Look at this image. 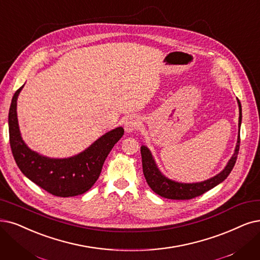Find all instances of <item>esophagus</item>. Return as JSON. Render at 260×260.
<instances>
[{"label":"esophagus","instance_id":"34e87169","mask_svg":"<svg viewBox=\"0 0 260 260\" xmlns=\"http://www.w3.org/2000/svg\"><path fill=\"white\" fill-rule=\"evenodd\" d=\"M141 121L137 117H129L126 121H124V130L127 132H132L137 130L140 127Z\"/></svg>","mask_w":260,"mask_h":260}]
</instances>
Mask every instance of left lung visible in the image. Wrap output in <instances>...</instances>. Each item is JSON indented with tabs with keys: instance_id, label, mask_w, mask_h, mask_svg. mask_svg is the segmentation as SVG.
<instances>
[{
	"instance_id": "1",
	"label": "left lung",
	"mask_w": 260,
	"mask_h": 260,
	"mask_svg": "<svg viewBox=\"0 0 260 260\" xmlns=\"http://www.w3.org/2000/svg\"><path fill=\"white\" fill-rule=\"evenodd\" d=\"M239 105V131H240L241 126V119H242V109L241 103L238 100ZM239 148H240V133H239V138L237 142V146L235 149V153L232 157V159L226 165V168L214 177L205 180L203 182L197 183H182V182H176L174 180H171L163 176L157 166L154 164V161L151 157V153L149 149L145 146L141 147V154H142V164H143V173L145 176L150 189L157 193L158 195L164 197V199L169 200H178V201H184V200H191L194 197L200 196L204 194L205 192L211 190L215 185L224 181L227 176L231 174L233 171L234 166L236 164Z\"/></svg>"
}]
</instances>
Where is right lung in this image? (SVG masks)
<instances>
[{
    "instance_id": "right-lung-1",
    "label": "right lung",
    "mask_w": 260,
    "mask_h": 260,
    "mask_svg": "<svg viewBox=\"0 0 260 260\" xmlns=\"http://www.w3.org/2000/svg\"><path fill=\"white\" fill-rule=\"evenodd\" d=\"M13 97L8 114L9 143L14 159L26 177L48 193L70 197L88 191L97 181L108 154L123 136V128L114 129L75 157L50 159L30 150L20 136L17 119V98Z\"/></svg>"
}]
</instances>
